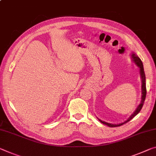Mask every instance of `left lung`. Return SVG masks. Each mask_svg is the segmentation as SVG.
I'll return each mask as SVG.
<instances>
[{
    "instance_id": "left-lung-1",
    "label": "left lung",
    "mask_w": 156,
    "mask_h": 156,
    "mask_svg": "<svg viewBox=\"0 0 156 156\" xmlns=\"http://www.w3.org/2000/svg\"><path fill=\"white\" fill-rule=\"evenodd\" d=\"M130 56H131L132 60L135 63V65H137L140 69V73L141 79H142V100H141V102L139 104V105L137 106V108H136V110L134 111V112H133L132 115H130L129 117H128L127 120H126L125 122H123L122 123H119V124H113V123L105 122H104V121H102L98 119V120H99L101 123L106 126H109V127L120 126H122L123 124H124V123H127L128 122H129L130 120H131L132 119L135 117V116L137 115V114L140 112V110H142V108L143 105H144V101L146 98V95H147V88H146V76H145V73H144V66H143V64H142V60H140V58L137 55H136L135 53H133H133H131V55Z\"/></svg>"
}]
</instances>
